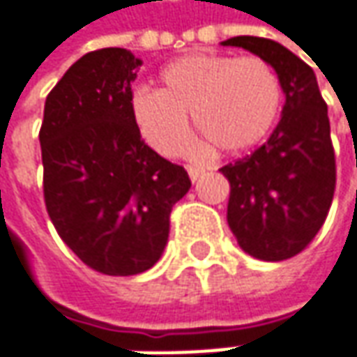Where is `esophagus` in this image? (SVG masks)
<instances>
[{
	"label": "esophagus",
	"mask_w": 357,
	"mask_h": 357,
	"mask_svg": "<svg viewBox=\"0 0 357 357\" xmlns=\"http://www.w3.org/2000/svg\"><path fill=\"white\" fill-rule=\"evenodd\" d=\"M188 174H190V178H191V181H197V179L202 178L203 169H202V167H195V166H190V167H188Z\"/></svg>",
	"instance_id": "34e87169"
}]
</instances>
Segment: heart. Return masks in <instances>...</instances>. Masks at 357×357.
<instances>
[{"label":"heart","instance_id":"obj_1","mask_svg":"<svg viewBox=\"0 0 357 357\" xmlns=\"http://www.w3.org/2000/svg\"><path fill=\"white\" fill-rule=\"evenodd\" d=\"M160 89L138 86L130 114L146 142L176 158L197 132L227 155L249 152L271 134L282 108V84L263 56L190 53L160 70Z\"/></svg>","mask_w":357,"mask_h":357}]
</instances>
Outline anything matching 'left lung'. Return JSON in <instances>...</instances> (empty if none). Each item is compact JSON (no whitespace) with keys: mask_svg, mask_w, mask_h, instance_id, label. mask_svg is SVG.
<instances>
[{"mask_svg":"<svg viewBox=\"0 0 357 357\" xmlns=\"http://www.w3.org/2000/svg\"><path fill=\"white\" fill-rule=\"evenodd\" d=\"M223 45L268 61L287 94L271 138L219 169L231 185L227 223L239 247L255 259L277 263L310 245L332 205L336 155L328 106L312 68L287 47L249 35Z\"/></svg>","mask_w":357,"mask_h":357,"instance_id":"8db88e82","label":"left lung"}]
</instances>
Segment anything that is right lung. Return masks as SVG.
Segmentation results:
<instances>
[{
	"instance_id": "obj_1",
	"label": "right lung",
	"mask_w": 357,
	"mask_h": 357,
	"mask_svg": "<svg viewBox=\"0 0 357 357\" xmlns=\"http://www.w3.org/2000/svg\"><path fill=\"white\" fill-rule=\"evenodd\" d=\"M140 65L120 47L80 56L47 96L39 130L47 213L68 249L110 277L158 263L172 207L191 188L188 172L155 154L132 120Z\"/></svg>"
}]
</instances>
